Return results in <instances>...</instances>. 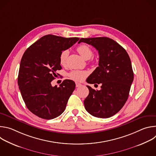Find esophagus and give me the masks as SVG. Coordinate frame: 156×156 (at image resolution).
Here are the masks:
<instances>
[{"mask_svg": "<svg viewBox=\"0 0 156 156\" xmlns=\"http://www.w3.org/2000/svg\"><path fill=\"white\" fill-rule=\"evenodd\" d=\"M81 86V84L79 83H76V87H80Z\"/></svg>", "mask_w": 156, "mask_h": 156, "instance_id": "34e87169", "label": "esophagus"}]
</instances>
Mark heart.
I'll return each instance as SVG.
<instances>
[{
    "mask_svg": "<svg viewBox=\"0 0 156 156\" xmlns=\"http://www.w3.org/2000/svg\"><path fill=\"white\" fill-rule=\"evenodd\" d=\"M76 50L85 59H90L93 55V51L92 49L86 44H81V45L78 46ZM69 54V51L68 50H64L62 51L59 56V62L61 65H65ZM87 75V72L80 70H73L69 74L70 78L78 81L83 80Z\"/></svg>",
    "mask_w": 156,
    "mask_h": 156,
    "instance_id": "b5f03b06",
    "label": "heart"
}]
</instances>
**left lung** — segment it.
<instances>
[{
	"mask_svg": "<svg viewBox=\"0 0 156 156\" xmlns=\"http://www.w3.org/2000/svg\"><path fill=\"white\" fill-rule=\"evenodd\" d=\"M98 51L99 66L89 76L90 84L101 83V90L87 86L88 96L84 101L85 108L94 117L105 119L114 115L126 102L134 75L129 57L114 40L107 37L81 38Z\"/></svg>",
	"mask_w": 156,
	"mask_h": 156,
	"instance_id": "left-lung-1",
	"label": "left lung"
}]
</instances>
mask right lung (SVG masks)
<instances>
[{
  "label": "right lung",
  "mask_w": 156,
  "mask_h": 156,
  "mask_svg": "<svg viewBox=\"0 0 156 156\" xmlns=\"http://www.w3.org/2000/svg\"><path fill=\"white\" fill-rule=\"evenodd\" d=\"M80 38H66L52 34L44 36L33 44L21 58L18 84L22 98L30 111L46 120L60 115L66 108L75 83L65 80L59 87L51 81L62 69L59 56Z\"/></svg>",
  "instance_id": "add662e5"
}]
</instances>
